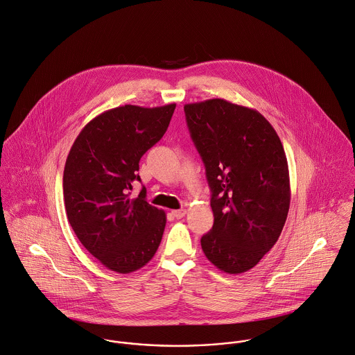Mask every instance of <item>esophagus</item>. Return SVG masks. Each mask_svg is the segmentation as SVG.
Here are the masks:
<instances>
[{
	"mask_svg": "<svg viewBox=\"0 0 355 355\" xmlns=\"http://www.w3.org/2000/svg\"><path fill=\"white\" fill-rule=\"evenodd\" d=\"M187 214L186 209H178V211H172V216L176 219H182L184 215Z\"/></svg>",
	"mask_w": 355,
	"mask_h": 355,
	"instance_id": "obj_1",
	"label": "esophagus"
}]
</instances>
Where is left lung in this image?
<instances>
[{
  "label": "left lung",
  "instance_id": "obj_1",
  "mask_svg": "<svg viewBox=\"0 0 355 355\" xmlns=\"http://www.w3.org/2000/svg\"><path fill=\"white\" fill-rule=\"evenodd\" d=\"M184 113L212 191L215 220L202 250L219 270L245 272L274 246L288 216L282 143L259 112L225 99L186 105Z\"/></svg>",
  "mask_w": 355,
  "mask_h": 355
}]
</instances>
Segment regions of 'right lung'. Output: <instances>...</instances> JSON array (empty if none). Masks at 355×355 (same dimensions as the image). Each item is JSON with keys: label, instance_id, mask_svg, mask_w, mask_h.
<instances>
[{"label": "right lung", "instance_id": "add662e5", "mask_svg": "<svg viewBox=\"0 0 355 355\" xmlns=\"http://www.w3.org/2000/svg\"><path fill=\"white\" fill-rule=\"evenodd\" d=\"M176 105H125L89 121L74 140L63 173L69 223L84 248L109 270L128 274L155 254L166 216L146 201L139 161L168 129Z\"/></svg>", "mask_w": 355, "mask_h": 355}]
</instances>
